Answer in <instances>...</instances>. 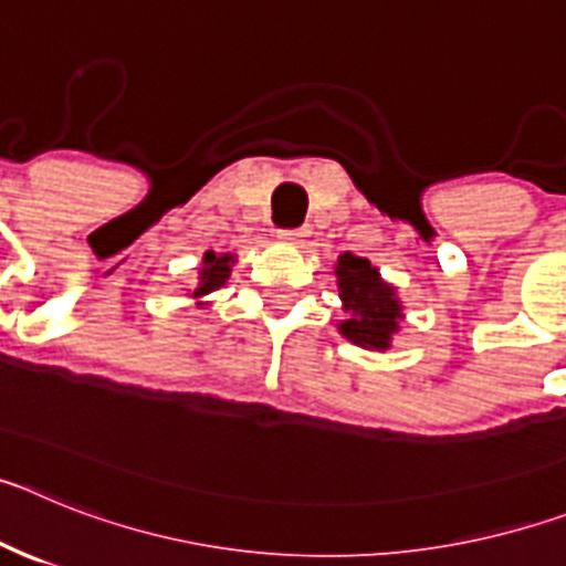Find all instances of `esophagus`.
Masks as SVG:
<instances>
[{
	"label": "esophagus",
	"instance_id": "1",
	"mask_svg": "<svg viewBox=\"0 0 566 566\" xmlns=\"http://www.w3.org/2000/svg\"><path fill=\"white\" fill-rule=\"evenodd\" d=\"M280 240H289V243H300L303 238H308V229L300 227V229H280L277 232Z\"/></svg>",
	"mask_w": 566,
	"mask_h": 566
}]
</instances>
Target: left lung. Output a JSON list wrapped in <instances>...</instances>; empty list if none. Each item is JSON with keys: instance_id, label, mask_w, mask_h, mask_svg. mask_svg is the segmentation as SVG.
Listing matches in <instances>:
<instances>
[{"instance_id": "left-lung-1", "label": "left lung", "mask_w": 566, "mask_h": 566, "mask_svg": "<svg viewBox=\"0 0 566 566\" xmlns=\"http://www.w3.org/2000/svg\"><path fill=\"white\" fill-rule=\"evenodd\" d=\"M337 277L339 300L348 312V319L339 323V332L363 348H388L391 334L397 332V319L402 317L394 286L379 280L368 260L348 252L337 260Z\"/></svg>"}]
</instances>
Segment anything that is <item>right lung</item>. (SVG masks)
I'll list each match as a JSON object with an SVG mask.
<instances>
[{"instance_id": "obj_1", "label": "right lung", "mask_w": 566, "mask_h": 566, "mask_svg": "<svg viewBox=\"0 0 566 566\" xmlns=\"http://www.w3.org/2000/svg\"><path fill=\"white\" fill-rule=\"evenodd\" d=\"M232 263H234L232 254H221V258H218L214 252L203 254L201 286L195 289V297H201V294H209V292H214L218 286H223V283H227V277H229V272H232V269H229Z\"/></svg>"}]
</instances>
